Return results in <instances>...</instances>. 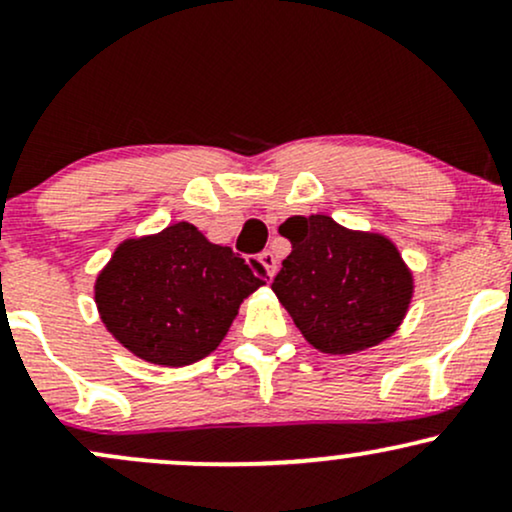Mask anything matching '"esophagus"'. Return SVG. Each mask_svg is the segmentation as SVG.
<instances>
[{
  "label": "esophagus",
  "mask_w": 512,
  "mask_h": 512,
  "mask_svg": "<svg viewBox=\"0 0 512 512\" xmlns=\"http://www.w3.org/2000/svg\"><path fill=\"white\" fill-rule=\"evenodd\" d=\"M260 262H262V267H264V274H267L269 279H272V276L276 274V267H279V262H276L274 252L272 250H264L262 255H260Z\"/></svg>",
  "instance_id": "34e87169"
}]
</instances>
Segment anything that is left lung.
<instances>
[{
  "instance_id": "obj_1",
  "label": "left lung",
  "mask_w": 512,
  "mask_h": 512,
  "mask_svg": "<svg viewBox=\"0 0 512 512\" xmlns=\"http://www.w3.org/2000/svg\"><path fill=\"white\" fill-rule=\"evenodd\" d=\"M291 240L272 291L296 327L325 354H356L385 342L407 315L414 279L380 233L349 231L332 216H291Z\"/></svg>"
}]
</instances>
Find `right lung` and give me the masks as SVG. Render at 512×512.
Segmentation results:
<instances>
[{
  "mask_svg": "<svg viewBox=\"0 0 512 512\" xmlns=\"http://www.w3.org/2000/svg\"><path fill=\"white\" fill-rule=\"evenodd\" d=\"M264 276L262 264L245 262L180 221L117 245L96 279V305L108 332L134 356L190 366L221 344Z\"/></svg>",
  "mask_w": 512,
  "mask_h": 512,
  "instance_id": "obj_1",
  "label": "right lung"
}]
</instances>
